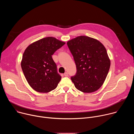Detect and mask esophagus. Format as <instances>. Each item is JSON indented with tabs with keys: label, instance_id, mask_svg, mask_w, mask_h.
I'll use <instances>...</instances> for the list:
<instances>
[{
	"label": "esophagus",
	"instance_id": "34e87169",
	"mask_svg": "<svg viewBox=\"0 0 134 134\" xmlns=\"http://www.w3.org/2000/svg\"><path fill=\"white\" fill-rule=\"evenodd\" d=\"M64 76H66V77H67V76H68V73H67V72H65L64 73Z\"/></svg>",
	"mask_w": 134,
	"mask_h": 134
}]
</instances>
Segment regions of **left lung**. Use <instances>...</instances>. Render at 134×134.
<instances>
[{
    "label": "left lung",
    "mask_w": 134,
    "mask_h": 134,
    "mask_svg": "<svg viewBox=\"0 0 134 134\" xmlns=\"http://www.w3.org/2000/svg\"><path fill=\"white\" fill-rule=\"evenodd\" d=\"M67 44L77 69L71 77L75 87L84 93L97 91L103 85L110 67L105 48L99 41L86 36L76 37Z\"/></svg>",
    "instance_id": "8db88e82"
}]
</instances>
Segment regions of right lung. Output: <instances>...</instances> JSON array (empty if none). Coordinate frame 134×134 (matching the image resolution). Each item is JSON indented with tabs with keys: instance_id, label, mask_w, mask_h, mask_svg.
Returning <instances> with one entry per match:
<instances>
[{
	"instance_id": "obj_1",
	"label": "right lung",
	"mask_w": 134,
	"mask_h": 134,
	"mask_svg": "<svg viewBox=\"0 0 134 134\" xmlns=\"http://www.w3.org/2000/svg\"><path fill=\"white\" fill-rule=\"evenodd\" d=\"M65 44L50 36L31 44L25 49L21 67L29 84L36 92L48 93L58 86L62 77L52 55Z\"/></svg>"
}]
</instances>
